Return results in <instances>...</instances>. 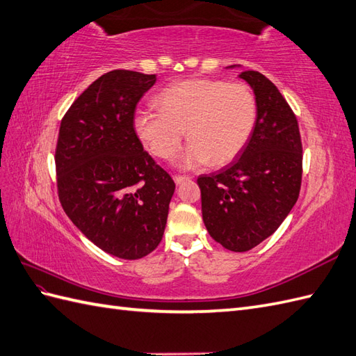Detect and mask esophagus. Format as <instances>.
Wrapping results in <instances>:
<instances>
[{"label": "esophagus", "instance_id": "esophagus-1", "mask_svg": "<svg viewBox=\"0 0 356 356\" xmlns=\"http://www.w3.org/2000/svg\"><path fill=\"white\" fill-rule=\"evenodd\" d=\"M172 179H175L176 185H181V184H185V181H188L191 177H188V176H175Z\"/></svg>", "mask_w": 356, "mask_h": 356}]
</instances>
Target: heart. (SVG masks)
<instances>
[{
	"instance_id": "b5f03b06",
	"label": "heart",
	"mask_w": 356,
	"mask_h": 356,
	"mask_svg": "<svg viewBox=\"0 0 356 356\" xmlns=\"http://www.w3.org/2000/svg\"><path fill=\"white\" fill-rule=\"evenodd\" d=\"M156 106L158 110L136 111L135 134L162 159L175 154L185 134L189 143L175 159L181 170L208 162L218 167L235 159L249 140L258 113L245 83L213 79H189L165 88L156 97Z\"/></svg>"
}]
</instances>
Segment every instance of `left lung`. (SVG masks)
<instances>
[{"mask_svg": "<svg viewBox=\"0 0 356 356\" xmlns=\"http://www.w3.org/2000/svg\"><path fill=\"white\" fill-rule=\"evenodd\" d=\"M241 68L239 65L227 70ZM253 90L256 122L236 159L197 179L209 235L225 249L247 252L282 225L299 198L302 143L299 126L279 89L258 71L238 76Z\"/></svg>", "mask_w": 356, "mask_h": 356, "instance_id": "obj_1", "label": "left lung"}]
</instances>
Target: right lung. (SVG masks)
I'll use <instances>...</instances> for the list:
<instances>
[{
    "label": "right lung",
    "instance_id": "obj_1",
    "mask_svg": "<svg viewBox=\"0 0 356 356\" xmlns=\"http://www.w3.org/2000/svg\"><path fill=\"white\" fill-rule=\"evenodd\" d=\"M156 80L107 72L60 122L56 170L63 211L89 241L121 259L144 258L159 245L176 189L134 129L136 104Z\"/></svg>",
    "mask_w": 356,
    "mask_h": 356
}]
</instances>
